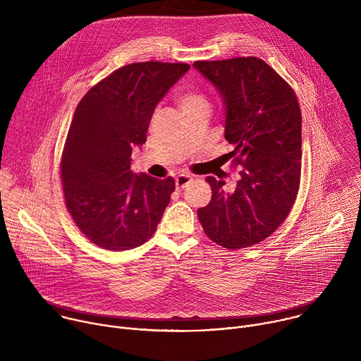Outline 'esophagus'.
Here are the masks:
<instances>
[{"mask_svg":"<svg viewBox=\"0 0 361 361\" xmlns=\"http://www.w3.org/2000/svg\"><path fill=\"white\" fill-rule=\"evenodd\" d=\"M191 181H192V178H191L190 176L181 174V176H178V177L176 178V187H177V190H183V188H185Z\"/></svg>","mask_w":361,"mask_h":361,"instance_id":"obj_1","label":"esophagus"}]
</instances>
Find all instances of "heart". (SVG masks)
Masks as SVG:
<instances>
[{
  "label": "heart",
  "mask_w": 361,
  "mask_h": 361,
  "mask_svg": "<svg viewBox=\"0 0 361 361\" xmlns=\"http://www.w3.org/2000/svg\"><path fill=\"white\" fill-rule=\"evenodd\" d=\"M180 106L184 110V113H188V111L197 110V109H210L209 99L197 91L183 92L180 97Z\"/></svg>",
  "instance_id": "obj_1"
}]
</instances>
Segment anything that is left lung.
Listing matches in <instances>:
<instances>
[{
	"mask_svg": "<svg viewBox=\"0 0 361 361\" xmlns=\"http://www.w3.org/2000/svg\"><path fill=\"white\" fill-rule=\"evenodd\" d=\"M226 107L227 160L240 166L233 191L207 177L212 201L197 210L210 240L237 250L270 237L287 219L301 173V111L293 88L263 60L195 61Z\"/></svg>",
	"mask_w": 361,
	"mask_h": 361,
	"instance_id": "obj_1",
	"label": "left lung"
}]
</instances>
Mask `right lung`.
I'll return each instance as SVG.
<instances>
[{
  "label": "right lung",
  "instance_id": "1",
  "mask_svg": "<svg viewBox=\"0 0 361 361\" xmlns=\"http://www.w3.org/2000/svg\"><path fill=\"white\" fill-rule=\"evenodd\" d=\"M184 63L124 66L78 102L61 157L66 205L81 233L113 251L145 243L163 219L176 188L131 171V154L147 140L160 99L188 71Z\"/></svg>",
  "mask_w": 361,
  "mask_h": 361
}]
</instances>
